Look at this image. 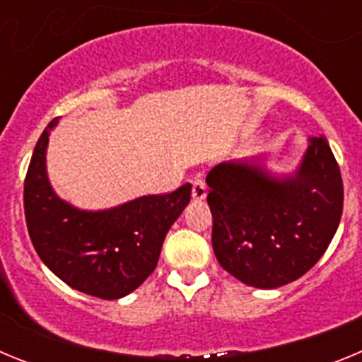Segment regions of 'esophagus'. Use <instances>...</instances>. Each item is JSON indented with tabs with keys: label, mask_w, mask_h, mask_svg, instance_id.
Wrapping results in <instances>:
<instances>
[{
	"label": "esophagus",
	"mask_w": 362,
	"mask_h": 362,
	"mask_svg": "<svg viewBox=\"0 0 362 362\" xmlns=\"http://www.w3.org/2000/svg\"><path fill=\"white\" fill-rule=\"evenodd\" d=\"M192 197L196 201H201L206 197V183H204L203 179H196L192 183Z\"/></svg>",
	"instance_id": "1"
}]
</instances>
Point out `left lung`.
<instances>
[{"instance_id": "obj_1", "label": "left lung", "mask_w": 362, "mask_h": 362, "mask_svg": "<svg viewBox=\"0 0 362 362\" xmlns=\"http://www.w3.org/2000/svg\"><path fill=\"white\" fill-rule=\"evenodd\" d=\"M217 261L241 283L277 288L325 254L343 216V177L325 136L310 137L297 172L277 179L252 163L206 175Z\"/></svg>"}]
</instances>
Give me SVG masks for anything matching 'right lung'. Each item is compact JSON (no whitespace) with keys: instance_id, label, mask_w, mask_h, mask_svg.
I'll return each mask as SVG.
<instances>
[{"instance_id":"add662e5","label":"right lung","mask_w":362,"mask_h":362,"mask_svg":"<svg viewBox=\"0 0 362 362\" xmlns=\"http://www.w3.org/2000/svg\"><path fill=\"white\" fill-rule=\"evenodd\" d=\"M47 124L32 153L23 187L28 235L37 255L63 283L99 299H119L156 270L166 232L190 201L192 185L103 210L74 209L47 177Z\"/></svg>"}]
</instances>
